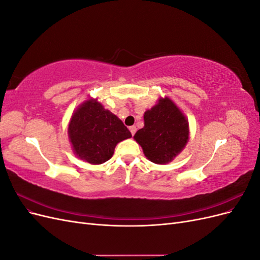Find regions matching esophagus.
Here are the masks:
<instances>
[{"instance_id":"obj_1","label":"esophagus","mask_w":260,"mask_h":260,"mask_svg":"<svg viewBox=\"0 0 260 260\" xmlns=\"http://www.w3.org/2000/svg\"><path fill=\"white\" fill-rule=\"evenodd\" d=\"M129 130H130V132H131V135H132V136H135V135H136L137 128L135 127V125H132V127H130V128H129Z\"/></svg>"}]
</instances>
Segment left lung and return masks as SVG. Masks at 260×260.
I'll return each mask as SVG.
<instances>
[{
    "mask_svg": "<svg viewBox=\"0 0 260 260\" xmlns=\"http://www.w3.org/2000/svg\"><path fill=\"white\" fill-rule=\"evenodd\" d=\"M188 136L190 129L185 115L174 101L165 96L144 113V127L133 138L148 160L165 165L182 152Z\"/></svg>",
    "mask_w": 260,
    "mask_h": 260,
    "instance_id": "1",
    "label": "left lung"
}]
</instances>
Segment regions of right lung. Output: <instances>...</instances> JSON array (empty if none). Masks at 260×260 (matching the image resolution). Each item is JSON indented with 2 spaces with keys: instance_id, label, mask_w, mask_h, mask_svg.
Here are the masks:
<instances>
[{
  "instance_id": "right-lung-1",
  "label": "right lung",
  "mask_w": 260,
  "mask_h": 260,
  "mask_svg": "<svg viewBox=\"0 0 260 260\" xmlns=\"http://www.w3.org/2000/svg\"><path fill=\"white\" fill-rule=\"evenodd\" d=\"M122 121L98 99H89L77 107L68 124V138L78 158L101 165L112 158L116 145L130 139Z\"/></svg>"
}]
</instances>
